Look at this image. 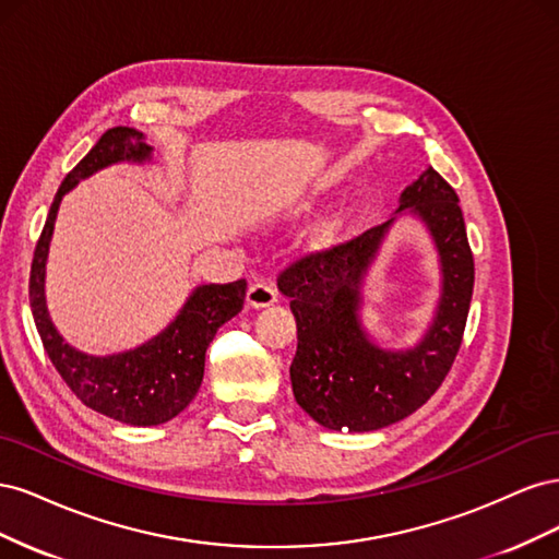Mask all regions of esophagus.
Segmentation results:
<instances>
[{
  "label": "esophagus",
  "instance_id": "1",
  "mask_svg": "<svg viewBox=\"0 0 559 559\" xmlns=\"http://www.w3.org/2000/svg\"><path fill=\"white\" fill-rule=\"evenodd\" d=\"M273 302H277V292L273 289V286L265 284V282H257L249 286L247 292V306L249 308H267L273 306Z\"/></svg>",
  "mask_w": 559,
  "mask_h": 559
}]
</instances>
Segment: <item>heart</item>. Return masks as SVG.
I'll list each match as a JSON object with an SVG mask.
<instances>
[{"label": "heart", "mask_w": 559, "mask_h": 559, "mask_svg": "<svg viewBox=\"0 0 559 559\" xmlns=\"http://www.w3.org/2000/svg\"><path fill=\"white\" fill-rule=\"evenodd\" d=\"M308 210H310L308 205H300V207L296 210V214H306ZM335 230H337V218H335V216L319 218V222L312 226V230H310V235H308L310 247H314V249L326 247V245L333 240Z\"/></svg>", "instance_id": "heart-1"}]
</instances>
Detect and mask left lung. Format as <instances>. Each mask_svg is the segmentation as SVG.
Returning <instances> with one entry per match:
<instances>
[{"mask_svg":"<svg viewBox=\"0 0 559 559\" xmlns=\"http://www.w3.org/2000/svg\"><path fill=\"white\" fill-rule=\"evenodd\" d=\"M419 217L442 265V296L415 348H380L362 329L358 310L369 265L399 215ZM296 317L298 347L292 386L298 405L333 431H378L425 405L460 352L473 294V253L452 186L427 167L399 198L389 222L359 238L292 263L277 280Z\"/></svg>","mask_w":559,"mask_h":559,"instance_id":"obj_1","label":"left lung"}]
</instances>
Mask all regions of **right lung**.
<instances>
[{"label": "right lung", "mask_w": 559, "mask_h": 559, "mask_svg": "<svg viewBox=\"0 0 559 559\" xmlns=\"http://www.w3.org/2000/svg\"><path fill=\"white\" fill-rule=\"evenodd\" d=\"M154 146L134 128L107 130L74 170L64 177L48 210L41 238L29 270V308L48 359L76 399L95 413L130 427H156L177 417L189 405L205 376V352L218 326L245 306L247 282L202 284L186 298L179 314L158 335L128 352L95 357L79 352L50 321L46 308V259L53 238L60 200L81 179L116 163H148Z\"/></svg>", "instance_id": "right-lung-1"}]
</instances>
